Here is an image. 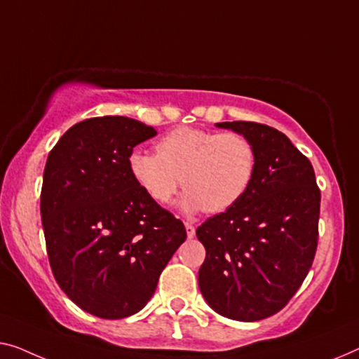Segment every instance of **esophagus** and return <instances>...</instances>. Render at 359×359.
Here are the masks:
<instances>
[{
	"label": "esophagus",
	"instance_id": "34e87169",
	"mask_svg": "<svg viewBox=\"0 0 359 359\" xmlns=\"http://www.w3.org/2000/svg\"><path fill=\"white\" fill-rule=\"evenodd\" d=\"M185 231H187V237H189V238L195 237V227L191 226L190 222H185Z\"/></svg>",
	"mask_w": 359,
	"mask_h": 359
}]
</instances>
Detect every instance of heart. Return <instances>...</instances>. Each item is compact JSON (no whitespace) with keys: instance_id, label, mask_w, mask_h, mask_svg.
<instances>
[{"instance_id":"1","label":"heart","mask_w":359,"mask_h":359,"mask_svg":"<svg viewBox=\"0 0 359 359\" xmlns=\"http://www.w3.org/2000/svg\"><path fill=\"white\" fill-rule=\"evenodd\" d=\"M258 154L242 133L179 127L156 143V153L133 149L128 172L145 195L164 205L180 187L187 212L216 214L242 200L255 179Z\"/></svg>"}]
</instances>
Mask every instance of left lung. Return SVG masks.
I'll use <instances>...</instances> for the list:
<instances>
[{
  "label": "left lung",
  "mask_w": 359,
  "mask_h": 359,
  "mask_svg": "<svg viewBox=\"0 0 359 359\" xmlns=\"http://www.w3.org/2000/svg\"><path fill=\"white\" fill-rule=\"evenodd\" d=\"M216 126L250 138L258 164L242 200L196 229L206 250L198 283L214 311L253 323L279 313L308 276L320 190L309 159L277 128L247 121Z\"/></svg>",
  "instance_id": "1"
}]
</instances>
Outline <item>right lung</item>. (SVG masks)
<instances>
[{"instance_id":"add662e5","label":"right lung","mask_w":359,"mask_h":359,"mask_svg":"<svg viewBox=\"0 0 359 359\" xmlns=\"http://www.w3.org/2000/svg\"><path fill=\"white\" fill-rule=\"evenodd\" d=\"M156 133L130 117H90L48 154L40 211L53 276L77 306L101 319L140 311L187 238L184 222L128 172V154Z\"/></svg>"}]
</instances>
